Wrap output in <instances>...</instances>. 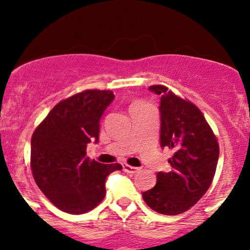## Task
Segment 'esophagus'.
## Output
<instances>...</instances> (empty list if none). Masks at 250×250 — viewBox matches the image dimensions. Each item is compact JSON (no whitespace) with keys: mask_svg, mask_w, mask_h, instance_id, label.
<instances>
[{"mask_svg":"<svg viewBox=\"0 0 250 250\" xmlns=\"http://www.w3.org/2000/svg\"><path fill=\"white\" fill-rule=\"evenodd\" d=\"M123 170L128 174H135L138 170H139V168L132 167V166H128V165H123Z\"/></svg>","mask_w":250,"mask_h":250,"instance_id":"1","label":"esophagus"}]
</instances>
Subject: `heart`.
I'll use <instances>...</instances> for the list:
<instances>
[{
    "label": "heart",
    "mask_w": 250,
    "mask_h": 250,
    "mask_svg": "<svg viewBox=\"0 0 250 250\" xmlns=\"http://www.w3.org/2000/svg\"><path fill=\"white\" fill-rule=\"evenodd\" d=\"M139 104H143V103H135V104H133V105H139Z\"/></svg>",
    "instance_id": "1"
}]
</instances>
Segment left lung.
<instances>
[{
  "instance_id": "left-lung-1",
  "label": "left lung",
  "mask_w": 250,
  "mask_h": 250,
  "mask_svg": "<svg viewBox=\"0 0 250 250\" xmlns=\"http://www.w3.org/2000/svg\"><path fill=\"white\" fill-rule=\"evenodd\" d=\"M161 95V146L174 151L170 172H158L157 183L143 192L146 204L165 215H176L201 200L213 181L219 144L203 113L188 100L161 84L151 85Z\"/></svg>"
}]
</instances>
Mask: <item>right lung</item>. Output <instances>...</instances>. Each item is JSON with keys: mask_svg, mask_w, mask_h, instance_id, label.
Returning a JSON list of instances; mask_svg holds the SVG:
<instances>
[{"mask_svg": "<svg viewBox=\"0 0 250 250\" xmlns=\"http://www.w3.org/2000/svg\"><path fill=\"white\" fill-rule=\"evenodd\" d=\"M115 99L111 90L87 89L55 105L31 138V170L44 196L60 210L83 214L105 197V180L122 166L85 157L99 140L100 118Z\"/></svg>", "mask_w": 250, "mask_h": 250, "instance_id": "obj_1", "label": "right lung"}]
</instances>
